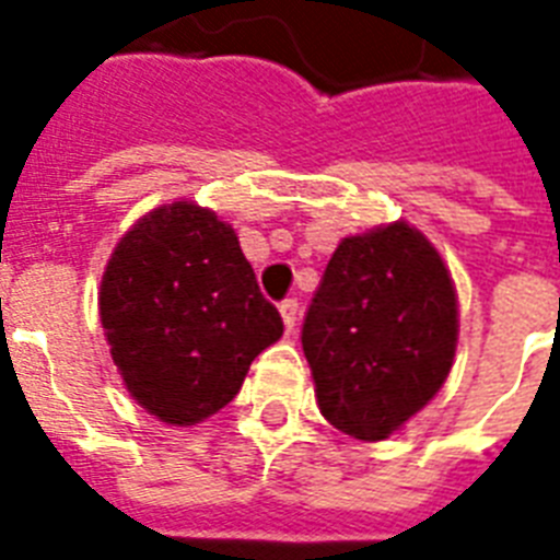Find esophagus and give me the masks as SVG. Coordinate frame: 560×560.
Wrapping results in <instances>:
<instances>
[{
	"label": "esophagus",
	"instance_id": "obj_1",
	"mask_svg": "<svg viewBox=\"0 0 560 560\" xmlns=\"http://www.w3.org/2000/svg\"><path fill=\"white\" fill-rule=\"evenodd\" d=\"M279 311H281V319H284V328H288V331H293V328H296V319H299L296 299H284V302L279 305Z\"/></svg>",
	"mask_w": 560,
	"mask_h": 560
}]
</instances>
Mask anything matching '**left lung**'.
<instances>
[{"label": "left lung", "mask_w": 560, "mask_h": 560, "mask_svg": "<svg viewBox=\"0 0 560 560\" xmlns=\"http://www.w3.org/2000/svg\"><path fill=\"white\" fill-rule=\"evenodd\" d=\"M456 331L451 272L418 229L346 237L302 323L323 416L363 442L392 435L447 381Z\"/></svg>", "instance_id": "8db88e82"}]
</instances>
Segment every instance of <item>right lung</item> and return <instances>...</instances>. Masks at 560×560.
Wrapping results in <instances>:
<instances>
[{
  "label": "right lung",
  "instance_id": "right-lung-1",
  "mask_svg": "<svg viewBox=\"0 0 560 560\" xmlns=\"http://www.w3.org/2000/svg\"><path fill=\"white\" fill-rule=\"evenodd\" d=\"M98 305L130 395L177 427L226 407L284 331L232 226L194 202L162 206L121 237Z\"/></svg>",
  "mask_w": 560,
  "mask_h": 560
}]
</instances>
